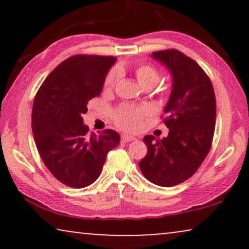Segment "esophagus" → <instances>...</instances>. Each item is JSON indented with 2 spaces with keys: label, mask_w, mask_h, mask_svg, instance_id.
I'll list each match as a JSON object with an SVG mask.
<instances>
[{
  "label": "esophagus",
  "mask_w": 249,
  "mask_h": 249,
  "mask_svg": "<svg viewBox=\"0 0 249 249\" xmlns=\"http://www.w3.org/2000/svg\"><path fill=\"white\" fill-rule=\"evenodd\" d=\"M136 138L131 137V136H127V135H124L121 137V142H134Z\"/></svg>",
  "instance_id": "34e87169"
}]
</instances>
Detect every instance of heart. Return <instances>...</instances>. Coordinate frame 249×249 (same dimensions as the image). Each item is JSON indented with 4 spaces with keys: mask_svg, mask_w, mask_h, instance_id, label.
I'll return each instance as SVG.
<instances>
[{
    "mask_svg": "<svg viewBox=\"0 0 249 249\" xmlns=\"http://www.w3.org/2000/svg\"><path fill=\"white\" fill-rule=\"evenodd\" d=\"M134 73L136 79L142 87H153L159 83L160 71L155 66L151 63H141L135 68ZM120 79V71L114 69L108 72L105 78L104 88L107 90H112L117 86ZM151 114L147 107H136L131 105H124L119 108L114 113V124L118 128L128 132H137L142 129L144 120Z\"/></svg>",
    "mask_w": 249,
    "mask_h": 249,
    "instance_id": "1",
    "label": "heart"
}]
</instances>
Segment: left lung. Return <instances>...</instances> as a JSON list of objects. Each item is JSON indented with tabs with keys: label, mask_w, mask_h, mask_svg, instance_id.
<instances>
[{
	"label": "left lung",
	"mask_w": 249,
	"mask_h": 249,
	"mask_svg": "<svg viewBox=\"0 0 249 249\" xmlns=\"http://www.w3.org/2000/svg\"><path fill=\"white\" fill-rule=\"evenodd\" d=\"M152 55L173 78L163 118L169 134L163 139L145 136L147 154L139 168L151 182L172 187L189 179L209 154L215 129V94L205 71L180 51H156Z\"/></svg>",
	"instance_id": "left-lung-1"
}]
</instances>
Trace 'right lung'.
<instances>
[{"instance_id": "add662e5", "label": "right lung", "mask_w": 249, "mask_h": 249, "mask_svg": "<svg viewBox=\"0 0 249 249\" xmlns=\"http://www.w3.org/2000/svg\"><path fill=\"white\" fill-rule=\"evenodd\" d=\"M115 61L114 56H70L46 77L34 100L32 128L40 158L60 182L72 188L91 185L107 153L120 142L114 130L89 135L83 122L87 103L101 94Z\"/></svg>"}]
</instances>
